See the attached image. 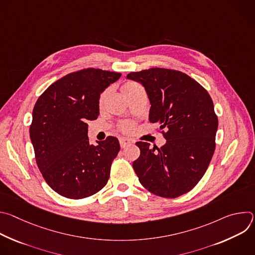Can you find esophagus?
Listing matches in <instances>:
<instances>
[{
    "label": "esophagus",
    "instance_id": "obj_1",
    "mask_svg": "<svg viewBox=\"0 0 255 255\" xmlns=\"http://www.w3.org/2000/svg\"><path fill=\"white\" fill-rule=\"evenodd\" d=\"M119 141H120V145H121L122 148H125L126 146H128V145H130L132 143L131 140H129L127 138H120Z\"/></svg>",
    "mask_w": 255,
    "mask_h": 255
}]
</instances>
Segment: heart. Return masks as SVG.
<instances>
[{"mask_svg":"<svg viewBox=\"0 0 255 255\" xmlns=\"http://www.w3.org/2000/svg\"><path fill=\"white\" fill-rule=\"evenodd\" d=\"M142 90V88L135 82H126L123 86H122V92L124 93V95L129 99L131 96H133L135 93H137L138 91ZM110 93V90H106L104 91L99 99V105L100 107H102L106 101V99L108 98V95ZM134 128L133 123L131 122H123L120 124V130H122L123 132H131Z\"/></svg>","mask_w":255,"mask_h":255,"instance_id":"1","label":"heart"}]
</instances>
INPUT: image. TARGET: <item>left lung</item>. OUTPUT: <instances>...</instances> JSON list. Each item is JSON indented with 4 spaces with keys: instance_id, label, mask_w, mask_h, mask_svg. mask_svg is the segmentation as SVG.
I'll use <instances>...</instances> for the list:
<instances>
[{
    "instance_id": "left-lung-1",
    "label": "left lung",
    "mask_w": 255,
    "mask_h": 255,
    "mask_svg": "<svg viewBox=\"0 0 255 255\" xmlns=\"http://www.w3.org/2000/svg\"><path fill=\"white\" fill-rule=\"evenodd\" d=\"M142 84L151 107L149 121L160 124L166 143L160 148L136 142L140 156L133 168L140 184L163 198L190 192L205 174L215 151L218 118L208 92L184 72L149 68L130 72Z\"/></svg>"
}]
</instances>
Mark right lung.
<instances>
[{
  "label": "right lung",
  "instance_id": "right-lung-1",
  "mask_svg": "<svg viewBox=\"0 0 255 255\" xmlns=\"http://www.w3.org/2000/svg\"><path fill=\"white\" fill-rule=\"evenodd\" d=\"M120 77L99 68L71 72L36 102L29 130L36 163L60 196L84 199L107 185L120 144L113 136L90 144L87 122L98 118L101 94Z\"/></svg>",
  "mask_w": 255,
  "mask_h": 255
}]
</instances>
